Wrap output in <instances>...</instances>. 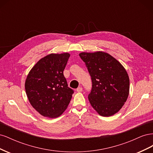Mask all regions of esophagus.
Wrapping results in <instances>:
<instances>
[{
  "label": "esophagus",
  "instance_id": "esophagus-1",
  "mask_svg": "<svg viewBox=\"0 0 153 153\" xmlns=\"http://www.w3.org/2000/svg\"><path fill=\"white\" fill-rule=\"evenodd\" d=\"M82 91H83V88H82V87H78L77 89H76V91H77L78 92H82Z\"/></svg>",
  "mask_w": 153,
  "mask_h": 153
}]
</instances>
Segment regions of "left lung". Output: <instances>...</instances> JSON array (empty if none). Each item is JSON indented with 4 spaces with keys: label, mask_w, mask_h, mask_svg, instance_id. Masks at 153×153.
Segmentation results:
<instances>
[{
    "label": "left lung",
    "mask_w": 153,
    "mask_h": 153,
    "mask_svg": "<svg viewBox=\"0 0 153 153\" xmlns=\"http://www.w3.org/2000/svg\"><path fill=\"white\" fill-rule=\"evenodd\" d=\"M79 55L91 76L92 89L88 96L91 106L101 116L116 114L129 95V79L126 69L103 52H82Z\"/></svg>",
    "instance_id": "1"
}]
</instances>
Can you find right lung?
<instances>
[{
  "instance_id": "1",
  "label": "right lung",
  "mask_w": 153,
  "mask_h": 153,
  "mask_svg": "<svg viewBox=\"0 0 153 153\" xmlns=\"http://www.w3.org/2000/svg\"><path fill=\"white\" fill-rule=\"evenodd\" d=\"M70 54L51 53L41 59L27 76L25 89L30 105L41 115L60 116L70 102L73 90L63 71Z\"/></svg>"
}]
</instances>
